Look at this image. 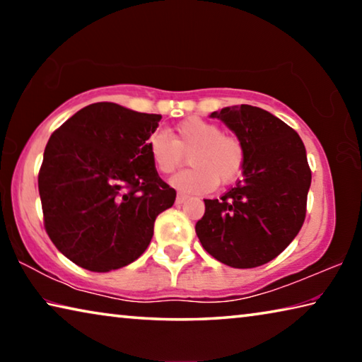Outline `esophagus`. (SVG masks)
Here are the masks:
<instances>
[{
	"instance_id": "1",
	"label": "esophagus",
	"mask_w": 362,
	"mask_h": 362,
	"mask_svg": "<svg viewBox=\"0 0 362 362\" xmlns=\"http://www.w3.org/2000/svg\"><path fill=\"white\" fill-rule=\"evenodd\" d=\"M187 199H188V196H187V194L179 193V194H177V198H175V203H177V204H182V203H185Z\"/></svg>"
}]
</instances>
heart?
Returning a JSON list of instances; mask_svg holds the SVG:
<instances>
[{
  "mask_svg": "<svg viewBox=\"0 0 362 362\" xmlns=\"http://www.w3.org/2000/svg\"><path fill=\"white\" fill-rule=\"evenodd\" d=\"M146 153L161 174L174 173L189 151L192 168L170 179V185L182 193H207L217 182L230 183L243 173L246 150L238 137L226 136L216 122L188 118L174 127L173 139L164 132H153L146 139Z\"/></svg>",
  "mask_w": 362,
  "mask_h": 362,
  "instance_id": "b5f03b06",
  "label": "heart"
}]
</instances>
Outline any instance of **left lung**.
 I'll list each match as a JSON object with an SVG mask.
<instances>
[{"instance_id":"left-lung-1","label":"left lung","mask_w":362,"mask_h":362,"mask_svg":"<svg viewBox=\"0 0 362 362\" xmlns=\"http://www.w3.org/2000/svg\"><path fill=\"white\" fill-rule=\"evenodd\" d=\"M246 150L243 179L220 199H204L194 230L214 259L255 268L278 257L302 228L311 170L298 134L267 110L225 107L211 113Z\"/></svg>"}]
</instances>
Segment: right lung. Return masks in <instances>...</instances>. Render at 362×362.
I'll use <instances>...</instances> for the list:
<instances>
[{"label": "right lung", "instance_id": "add662e5", "mask_svg": "<svg viewBox=\"0 0 362 362\" xmlns=\"http://www.w3.org/2000/svg\"><path fill=\"white\" fill-rule=\"evenodd\" d=\"M161 115L99 102L52 134L38 175L45 226L66 259L89 272L129 265L148 247L175 189L146 153Z\"/></svg>", "mask_w": 362, "mask_h": 362}]
</instances>
